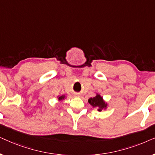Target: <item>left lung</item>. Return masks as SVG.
<instances>
[{
  "label": "left lung",
  "mask_w": 155,
  "mask_h": 155,
  "mask_svg": "<svg viewBox=\"0 0 155 155\" xmlns=\"http://www.w3.org/2000/svg\"><path fill=\"white\" fill-rule=\"evenodd\" d=\"M88 102L92 105L93 107H99L98 111H101V110L107 107V104H105L104 101L102 97H100V95L97 94L96 97L93 98H90L88 100Z\"/></svg>",
  "instance_id": "1"
}]
</instances>
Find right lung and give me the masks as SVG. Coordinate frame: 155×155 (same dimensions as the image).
<instances>
[{"label":"right lung","instance_id":"1","mask_svg":"<svg viewBox=\"0 0 155 155\" xmlns=\"http://www.w3.org/2000/svg\"><path fill=\"white\" fill-rule=\"evenodd\" d=\"M64 98H65V96H63H63H61L58 97V100H62V99H63Z\"/></svg>","mask_w":155,"mask_h":155}]
</instances>
